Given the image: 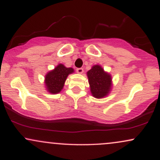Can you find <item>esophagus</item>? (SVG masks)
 Returning a JSON list of instances; mask_svg holds the SVG:
<instances>
[{
	"mask_svg": "<svg viewBox=\"0 0 160 160\" xmlns=\"http://www.w3.org/2000/svg\"><path fill=\"white\" fill-rule=\"evenodd\" d=\"M77 73H78V74H82L83 73V69L82 68H77Z\"/></svg>",
	"mask_w": 160,
	"mask_h": 160,
	"instance_id": "obj_1",
	"label": "esophagus"
}]
</instances>
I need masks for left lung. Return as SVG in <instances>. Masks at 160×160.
<instances>
[{
  "label": "left lung",
  "mask_w": 160,
  "mask_h": 160,
  "mask_svg": "<svg viewBox=\"0 0 160 160\" xmlns=\"http://www.w3.org/2000/svg\"><path fill=\"white\" fill-rule=\"evenodd\" d=\"M92 95L95 98L108 96L112 89V78L99 65H95L86 73Z\"/></svg>",
  "instance_id": "1"
}]
</instances>
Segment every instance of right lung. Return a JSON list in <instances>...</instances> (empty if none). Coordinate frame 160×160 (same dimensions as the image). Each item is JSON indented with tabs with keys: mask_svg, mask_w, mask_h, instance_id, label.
Masks as SVG:
<instances>
[{
	"mask_svg": "<svg viewBox=\"0 0 160 160\" xmlns=\"http://www.w3.org/2000/svg\"><path fill=\"white\" fill-rule=\"evenodd\" d=\"M74 72L72 68H66L63 64H58L45 75L44 84L47 91L51 94L59 93L63 89L68 76Z\"/></svg>",
	"mask_w": 160,
	"mask_h": 160,
	"instance_id": "add662e5",
	"label": "right lung"
}]
</instances>
